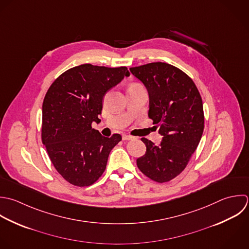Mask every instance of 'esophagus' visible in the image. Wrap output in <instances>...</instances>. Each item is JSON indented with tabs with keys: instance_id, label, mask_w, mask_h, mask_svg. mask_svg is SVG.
I'll return each instance as SVG.
<instances>
[{
	"instance_id": "esophagus-1",
	"label": "esophagus",
	"mask_w": 249,
	"mask_h": 249,
	"mask_svg": "<svg viewBox=\"0 0 249 249\" xmlns=\"http://www.w3.org/2000/svg\"><path fill=\"white\" fill-rule=\"evenodd\" d=\"M122 139H123V141H131V140H134L135 138L130 136V135H123Z\"/></svg>"
}]
</instances>
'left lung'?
I'll return each instance as SVG.
<instances>
[{
	"instance_id": "obj_1",
	"label": "left lung",
	"mask_w": 249,
	"mask_h": 249,
	"mask_svg": "<svg viewBox=\"0 0 249 249\" xmlns=\"http://www.w3.org/2000/svg\"><path fill=\"white\" fill-rule=\"evenodd\" d=\"M149 96L148 116L159 125V145L142 138L146 146L137 159L141 172L157 182H167L187 166L204 132L203 101L194 81L181 70L162 62L130 69Z\"/></svg>"
}]
</instances>
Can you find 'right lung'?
Segmentation results:
<instances>
[{
    "mask_svg": "<svg viewBox=\"0 0 249 249\" xmlns=\"http://www.w3.org/2000/svg\"><path fill=\"white\" fill-rule=\"evenodd\" d=\"M130 72L126 67L83 64L63 72L49 87L42 104L41 140L57 172L71 184L89 186L106 170L119 134L103 137L92 129L100 123L103 98Z\"/></svg>",
    "mask_w": 249,
    "mask_h": 249,
    "instance_id": "right-lung-1",
    "label": "right lung"
}]
</instances>
